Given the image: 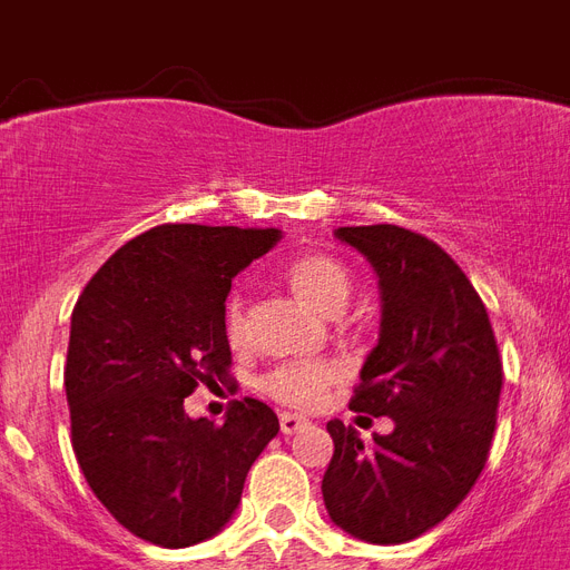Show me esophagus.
Segmentation results:
<instances>
[{
  "mask_svg": "<svg viewBox=\"0 0 570 570\" xmlns=\"http://www.w3.org/2000/svg\"><path fill=\"white\" fill-rule=\"evenodd\" d=\"M281 420V432L284 434H295V432H302L304 425H307V420L298 414H293V411H284V414L277 416Z\"/></svg>",
  "mask_w": 570,
  "mask_h": 570,
  "instance_id": "1",
  "label": "esophagus"
}]
</instances>
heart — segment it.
<instances>
[{
	"label": "heart",
	"mask_w": 570,
	"mask_h": 570,
	"mask_svg": "<svg viewBox=\"0 0 570 570\" xmlns=\"http://www.w3.org/2000/svg\"><path fill=\"white\" fill-rule=\"evenodd\" d=\"M284 281L289 284L298 298L311 304L313 311H320L322 316H340L352 302L355 293V277L348 272L346 263H340L331 254H298L286 263ZM224 337L230 340L233 346H239L248 331V320H245V298L239 293H233L224 304ZM340 364L320 357V361H289V364L272 366L263 379H259V390L268 399H275L286 407H316L325 399L334 384L340 381Z\"/></svg>",
	"instance_id": "b5f03b06"
}]
</instances>
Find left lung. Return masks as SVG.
<instances>
[{
	"label": "left lung",
	"mask_w": 570,
	"mask_h": 570,
	"mask_svg": "<svg viewBox=\"0 0 570 570\" xmlns=\"http://www.w3.org/2000/svg\"><path fill=\"white\" fill-rule=\"evenodd\" d=\"M381 286V334L352 411L393 416L364 446L331 420L334 455L322 479L331 521L355 539L402 544L432 530L485 468L503 390L488 311L459 263L423 233L396 224L340 227Z\"/></svg>",
	"instance_id": "obj_1"
}]
</instances>
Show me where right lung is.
Listing matches in <instances>:
<instances>
[{"label": "right lung", "mask_w": 570, "mask_h": 570, "mask_svg": "<svg viewBox=\"0 0 570 570\" xmlns=\"http://www.w3.org/2000/svg\"><path fill=\"white\" fill-rule=\"evenodd\" d=\"M275 227L159 224L111 254L70 320L65 390L70 443L109 514L156 548L213 539L277 434L275 411L236 399L222 425L183 399L230 379L224 302Z\"/></svg>", "instance_id": "right-lung-1"}]
</instances>
